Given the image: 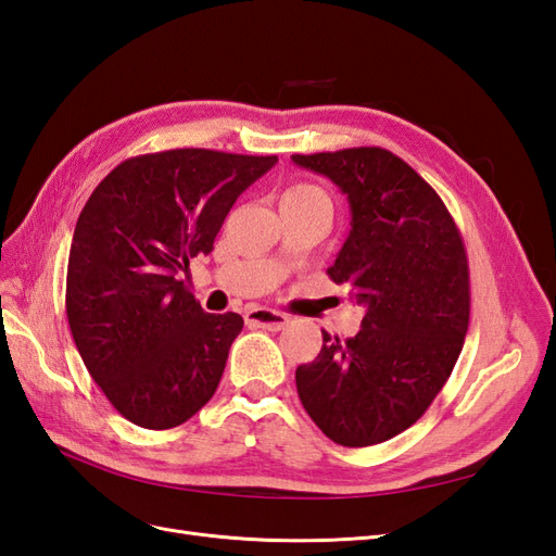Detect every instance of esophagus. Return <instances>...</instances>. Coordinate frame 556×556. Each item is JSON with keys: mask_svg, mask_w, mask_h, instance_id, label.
Instances as JSON below:
<instances>
[{"mask_svg": "<svg viewBox=\"0 0 556 556\" xmlns=\"http://www.w3.org/2000/svg\"><path fill=\"white\" fill-rule=\"evenodd\" d=\"M245 323L250 327H262V329H268V331H280V329L288 327L290 317L285 315V313L271 311V308H255V311H248Z\"/></svg>", "mask_w": 556, "mask_h": 556, "instance_id": "obj_1", "label": "esophagus"}]
</instances>
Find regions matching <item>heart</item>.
Wrapping results in <instances>:
<instances>
[{
  "instance_id": "heart-1",
  "label": "heart",
  "mask_w": 556,
  "mask_h": 556,
  "mask_svg": "<svg viewBox=\"0 0 556 556\" xmlns=\"http://www.w3.org/2000/svg\"><path fill=\"white\" fill-rule=\"evenodd\" d=\"M304 199H317V201H327L325 192L317 188V185L311 182H296L292 188L282 192L280 201H304Z\"/></svg>"
}]
</instances>
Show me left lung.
Listing matches in <instances>:
<instances>
[{"label": "left lung", "instance_id": "8db88e82", "mask_svg": "<svg viewBox=\"0 0 556 556\" xmlns=\"http://www.w3.org/2000/svg\"><path fill=\"white\" fill-rule=\"evenodd\" d=\"M348 197L350 233L327 268L366 306L352 339L323 331V350L296 368V392L327 439L366 447L415 425L464 348L468 260L441 197L384 148L292 155Z\"/></svg>", "mask_w": 556, "mask_h": 556}]
</instances>
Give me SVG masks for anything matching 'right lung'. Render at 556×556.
Instances as JSON below:
<instances>
[{"label": "right lung", "instance_id": "right-lung-1", "mask_svg": "<svg viewBox=\"0 0 556 556\" xmlns=\"http://www.w3.org/2000/svg\"><path fill=\"white\" fill-rule=\"evenodd\" d=\"M278 162L178 148L117 164L74 229L66 317L92 380L143 429L178 427L206 406L243 329L185 288L233 201Z\"/></svg>", "mask_w": 556, "mask_h": 556}]
</instances>
